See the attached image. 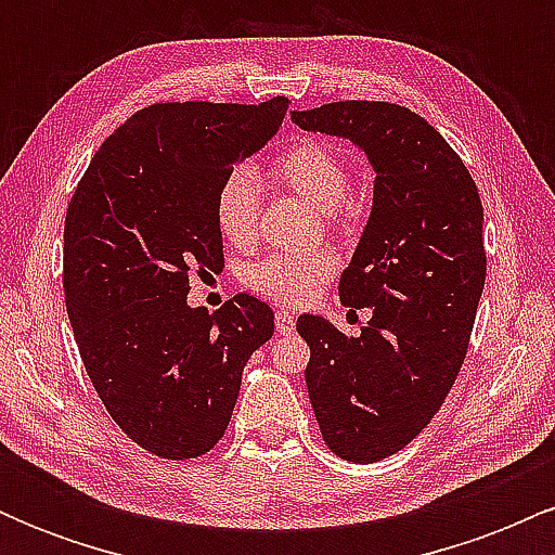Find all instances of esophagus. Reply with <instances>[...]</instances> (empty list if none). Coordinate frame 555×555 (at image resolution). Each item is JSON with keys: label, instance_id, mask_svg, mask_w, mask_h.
I'll use <instances>...</instances> for the list:
<instances>
[{"label": "esophagus", "instance_id": "esophagus-1", "mask_svg": "<svg viewBox=\"0 0 555 555\" xmlns=\"http://www.w3.org/2000/svg\"><path fill=\"white\" fill-rule=\"evenodd\" d=\"M273 321H276V334H292L295 331V315L289 313V310H276V315H273Z\"/></svg>", "mask_w": 555, "mask_h": 555}]
</instances>
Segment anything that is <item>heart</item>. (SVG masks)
I'll use <instances>...</instances> for the list:
<instances>
[{"instance_id":"heart-1","label":"heart","mask_w":555,"mask_h":555,"mask_svg":"<svg viewBox=\"0 0 555 555\" xmlns=\"http://www.w3.org/2000/svg\"><path fill=\"white\" fill-rule=\"evenodd\" d=\"M273 182L308 201L318 211L334 214L347 201L349 164L339 151L321 140H302L271 162ZM260 184L247 169H237L221 182L216 193V227L234 247H247L258 234ZM336 273V258L328 250L282 253L253 263L245 271V284L258 295L279 305L308 302L321 284Z\"/></svg>"}]
</instances>
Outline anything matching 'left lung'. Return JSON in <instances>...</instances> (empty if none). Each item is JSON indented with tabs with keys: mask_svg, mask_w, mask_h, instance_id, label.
Here are the masks:
<instances>
[{
	"mask_svg": "<svg viewBox=\"0 0 555 555\" xmlns=\"http://www.w3.org/2000/svg\"><path fill=\"white\" fill-rule=\"evenodd\" d=\"M308 132L349 140L373 167V206L341 273L347 308H371L360 336L299 315L323 441L341 460L397 454L441 410L467 354L486 284L482 203L462 158L415 112L336 101L292 112Z\"/></svg>",
	"mask_w": 555,
	"mask_h": 555,
	"instance_id": "obj_1",
	"label": "left lung"
}]
</instances>
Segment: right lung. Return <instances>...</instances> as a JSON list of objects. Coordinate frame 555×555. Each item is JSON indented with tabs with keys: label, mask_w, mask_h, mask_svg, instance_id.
<instances>
[{
	"label": "right lung",
	"mask_w": 555,
	"mask_h": 555,
	"mask_svg": "<svg viewBox=\"0 0 555 555\" xmlns=\"http://www.w3.org/2000/svg\"><path fill=\"white\" fill-rule=\"evenodd\" d=\"M286 106H149L104 140L69 201L65 302L82 365L114 423L164 460L214 449L247 360L273 336L258 297L208 313L188 292L193 271L224 269L216 193Z\"/></svg>",
	"instance_id": "1"
}]
</instances>
